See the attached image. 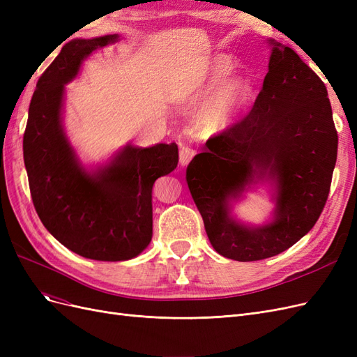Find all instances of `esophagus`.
<instances>
[{"instance_id": "1", "label": "esophagus", "mask_w": 357, "mask_h": 357, "mask_svg": "<svg viewBox=\"0 0 357 357\" xmlns=\"http://www.w3.org/2000/svg\"><path fill=\"white\" fill-rule=\"evenodd\" d=\"M195 150L190 149V147H181L180 149V165L181 167H186L189 162L192 160V158L195 156Z\"/></svg>"}]
</instances>
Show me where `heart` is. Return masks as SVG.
<instances>
[{"mask_svg":"<svg viewBox=\"0 0 357 357\" xmlns=\"http://www.w3.org/2000/svg\"><path fill=\"white\" fill-rule=\"evenodd\" d=\"M235 59L228 53H214L204 59L178 83V98L197 102L211 90L193 116V126L202 137H213L226 131L253 96V79L245 73H236Z\"/></svg>","mask_w":357,"mask_h":357,"instance_id":"b5f03b06","label":"heart"}]
</instances>
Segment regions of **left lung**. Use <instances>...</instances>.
I'll return each instance as SVG.
<instances>
[{"label": "left lung", "instance_id": "left-lung-1", "mask_svg": "<svg viewBox=\"0 0 357 357\" xmlns=\"http://www.w3.org/2000/svg\"><path fill=\"white\" fill-rule=\"evenodd\" d=\"M268 73L253 110L210 138L186 169L188 186L214 250L240 262L287 250L325 207L338 134L326 86L295 50L268 40ZM257 184L272 188L273 219L247 225L233 204Z\"/></svg>", "mask_w": 357, "mask_h": 357}]
</instances>
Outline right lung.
Masks as SVG:
<instances>
[{"mask_svg":"<svg viewBox=\"0 0 357 357\" xmlns=\"http://www.w3.org/2000/svg\"><path fill=\"white\" fill-rule=\"evenodd\" d=\"M117 34L74 38L43 73L24 134V160L36 211L71 252L93 261H129L152 241V189L178 164L176 143L126 144L102 165L82 164L62 125L66 84L92 52Z\"/></svg>","mask_w":357,"mask_h":357,"instance_id":"add662e5","label":"right lung"}]
</instances>
